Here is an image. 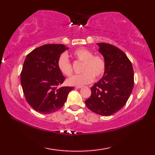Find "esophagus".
<instances>
[{
    "label": "esophagus",
    "mask_w": 155,
    "mask_h": 155,
    "mask_svg": "<svg viewBox=\"0 0 155 155\" xmlns=\"http://www.w3.org/2000/svg\"><path fill=\"white\" fill-rule=\"evenodd\" d=\"M83 87L82 86H76L75 87V88H77V89H80V88H82Z\"/></svg>",
    "instance_id": "esophagus-1"
}]
</instances>
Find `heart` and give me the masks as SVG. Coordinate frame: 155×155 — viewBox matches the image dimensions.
I'll return each instance as SVG.
<instances>
[{"label": "heart", "mask_w": 155, "mask_h": 155, "mask_svg": "<svg viewBox=\"0 0 155 155\" xmlns=\"http://www.w3.org/2000/svg\"><path fill=\"white\" fill-rule=\"evenodd\" d=\"M77 61L82 62L81 68L82 74L75 75L67 80V83L72 86H83L91 83L94 78H100L105 71L106 63L103 57L93 54V52L85 48H78L72 53ZM57 67L63 74L70 77L73 74L72 64L65 54H61L57 60Z\"/></svg>", "instance_id": "1"}]
</instances>
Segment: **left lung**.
<instances>
[{
	"instance_id": "1",
	"label": "left lung",
	"mask_w": 155,
	"mask_h": 155,
	"mask_svg": "<svg viewBox=\"0 0 155 155\" xmlns=\"http://www.w3.org/2000/svg\"><path fill=\"white\" fill-rule=\"evenodd\" d=\"M98 46L106 63L105 71L91 87V94L85 104L91 111L109 116L127 103L134 86V72L130 61L120 48L107 43Z\"/></svg>"
}]
</instances>
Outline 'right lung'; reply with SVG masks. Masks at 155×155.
<instances>
[{"label":"right lung","instance_id":"right-lung-1","mask_svg":"<svg viewBox=\"0 0 155 155\" xmlns=\"http://www.w3.org/2000/svg\"><path fill=\"white\" fill-rule=\"evenodd\" d=\"M64 44H49L27 54L20 74L23 93L37 112L48 114L64 106L74 87H61L65 77L57 67V60L65 50Z\"/></svg>","mask_w":155,"mask_h":155}]
</instances>
